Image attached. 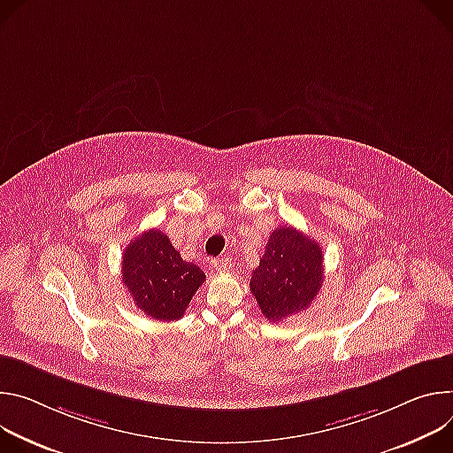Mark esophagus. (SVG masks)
<instances>
[{
  "instance_id": "obj_1",
  "label": "esophagus",
  "mask_w": 453,
  "mask_h": 453,
  "mask_svg": "<svg viewBox=\"0 0 453 453\" xmlns=\"http://www.w3.org/2000/svg\"><path fill=\"white\" fill-rule=\"evenodd\" d=\"M230 266H232V261L228 259V257H216L214 261H212V268L216 270V272H226V270H230Z\"/></svg>"
}]
</instances>
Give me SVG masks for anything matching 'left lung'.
Returning <instances> with one entry per match:
<instances>
[{"label":"left lung","instance_id":"obj_1","mask_svg":"<svg viewBox=\"0 0 453 453\" xmlns=\"http://www.w3.org/2000/svg\"><path fill=\"white\" fill-rule=\"evenodd\" d=\"M322 263L315 239L288 225L273 230L250 279L261 313L270 322H280L310 308L324 282Z\"/></svg>","mask_w":453,"mask_h":453}]
</instances>
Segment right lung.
Listing matches in <instances>:
<instances>
[{
	"label": "right lung",
	"instance_id": "right-lung-1",
	"mask_svg": "<svg viewBox=\"0 0 453 453\" xmlns=\"http://www.w3.org/2000/svg\"><path fill=\"white\" fill-rule=\"evenodd\" d=\"M122 282L134 306L147 317L174 322L183 317L196 289L205 282V273L183 261L160 228H150L126 246Z\"/></svg>",
	"mask_w": 453,
	"mask_h": 453
}]
</instances>
